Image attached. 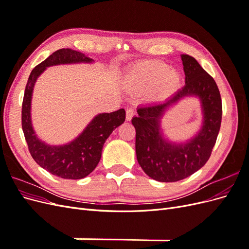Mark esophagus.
Masks as SVG:
<instances>
[{
  "mask_svg": "<svg viewBox=\"0 0 249 249\" xmlns=\"http://www.w3.org/2000/svg\"><path fill=\"white\" fill-rule=\"evenodd\" d=\"M135 114H136V113H135L134 109H132V108L126 109V120L127 122H130Z\"/></svg>",
  "mask_w": 249,
  "mask_h": 249,
  "instance_id": "esophagus-1",
  "label": "esophagus"
}]
</instances>
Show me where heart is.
I'll use <instances>...</instances> for the list:
<instances>
[{
    "label": "heart",
    "mask_w": 249,
    "mask_h": 249,
    "mask_svg": "<svg viewBox=\"0 0 249 249\" xmlns=\"http://www.w3.org/2000/svg\"><path fill=\"white\" fill-rule=\"evenodd\" d=\"M126 85L135 92H145L155 88L161 95L172 93L180 83V73L169 69L163 61H144L135 65L127 72Z\"/></svg>",
    "instance_id": "heart-1"
}]
</instances>
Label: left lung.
<instances>
[{"label": "left lung", "mask_w": 249, "mask_h": 249, "mask_svg": "<svg viewBox=\"0 0 249 249\" xmlns=\"http://www.w3.org/2000/svg\"><path fill=\"white\" fill-rule=\"evenodd\" d=\"M185 86L163 103L141 106L132 124L136 130V156L141 168L158 182H178L193 175L207 163L220 130L222 104L216 82L189 55H180ZM201 102L203 124L200 131L185 142L164 137L160 119L164 112L185 97Z\"/></svg>", "instance_id": "left-lung-1"}]
</instances>
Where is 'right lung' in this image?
<instances>
[{"label": "right lung", "instance_id": "obj_1", "mask_svg": "<svg viewBox=\"0 0 249 249\" xmlns=\"http://www.w3.org/2000/svg\"><path fill=\"white\" fill-rule=\"evenodd\" d=\"M92 62L93 59L81 52L71 49L58 50L35 67L26 85L21 108V126L30 154L40 167L62 178L80 179L94 170L101 160L104 143L117 126L124 124L125 111L119 109L97 114L73 140L62 145H51L37 137L32 125L31 102L34 85L50 66Z\"/></svg>", "mask_w": 249, "mask_h": 249}]
</instances>
